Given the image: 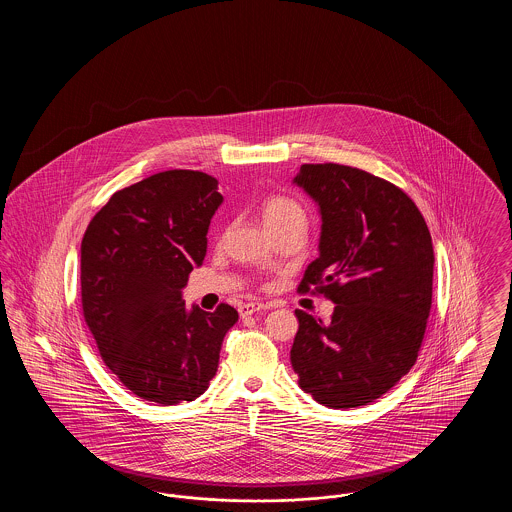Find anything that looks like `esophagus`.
Masks as SVG:
<instances>
[{"mask_svg": "<svg viewBox=\"0 0 512 512\" xmlns=\"http://www.w3.org/2000/svg\"><path fill=\"white\" fill-rule=\"evenodd\" d=\"M265 309H268V305L265 303H242L238 311H240V317H249V315L265 311Z\"/></svg>", "mask_w": 512, "mask_h": 512, "instance_id": "obj_1", "label": "esophagus"}]
</instances>
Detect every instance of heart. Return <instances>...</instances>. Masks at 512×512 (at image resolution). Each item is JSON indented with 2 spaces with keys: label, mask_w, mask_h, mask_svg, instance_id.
I'll list each match as a JSON object with an SVG mask.
<instances>
[{
  "label": "heart",
  "mask_w": 512,
  "mask_h": 512,
  "mask_svg": "<svg viewBox=\"0 0 512 512\" xmlns=\"http://www.w3.org/2000/svg\"><path fill=\"white\" fill-rule=\"evenodd\" d=\"M293 217L303 219V211L295 201L288 199V197H280V195L268 197L261 205V219H263L267 228L282 222V220L293 219Z\"/></svg>",
  "instance_id": "b5f03b06"
}]
</instances>
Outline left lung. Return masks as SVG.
<instances>
[{"instance_id":"left-lung-1","label":"left lung","mask_w":512,"mask_h":512,"mask_svg":"<svg viewBox=\"0 0 512 512\" xmlns=\"http://www.w3.org/2000/svg\"><path fill=\"white\" fill-rule=\"evenodd\" d=\"M293 184L322 220L299 290L317 286L336 303L330 322L295 311L293 370L320 405L361 407L416 361L432 307V236L413 199L370 172L303 165Z\"/></svg>"}]
</instances>
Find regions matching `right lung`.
<instances>
[{"label":"right lung","instance_id":"right-lung-1","mask_svg":"<svg viewBox=\"0 0 512 512\" xmlns=\"http://www.w3.org/2000/svg\"><path fill=\"white\" fill-rule=\"evenodd\" d=\"M215 176L153 174L111 195L80 247L82 309L105 365L134 395L163 407L194 401L219 368L238 311L186 307L209 224L224 201Z\"/></svg>","mask_w":512,"mask_h":512}]
</instances>
